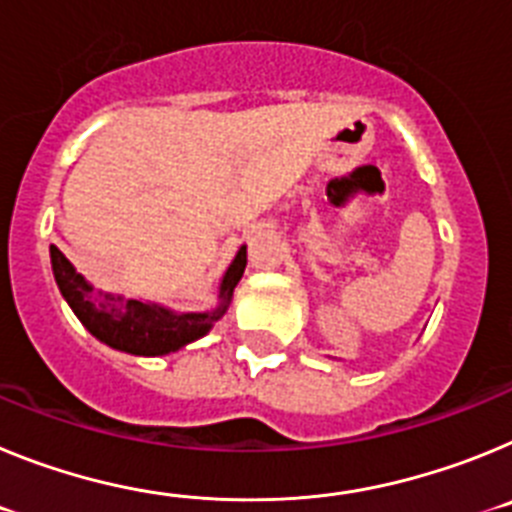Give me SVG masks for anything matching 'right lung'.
Here are the masks:
<instances>
[{
    "instance_id": "right-lung-1",
    "label": "right lung",
    "mask_w": 512,
    "mask_h": 512,
    "mask_svg": "<svg viewBox=\"0 0 512 512\" xmlns=\"http://www.w3.org/2000/svg\"><path fill=\"white\" fill-rule=\"evenodd\" d=\"M51 261L61 295L94 338L135 356H164L202 338L223 318L235 284L241 282L246 269V246L238 251L230 269L225 271L220 284V297H223L220 307L212 312H182V315L151 302L102 295L92 284L84 282L81 274H76L71 261L56 246H51Z\"/></svg>"
}]
</instances>
